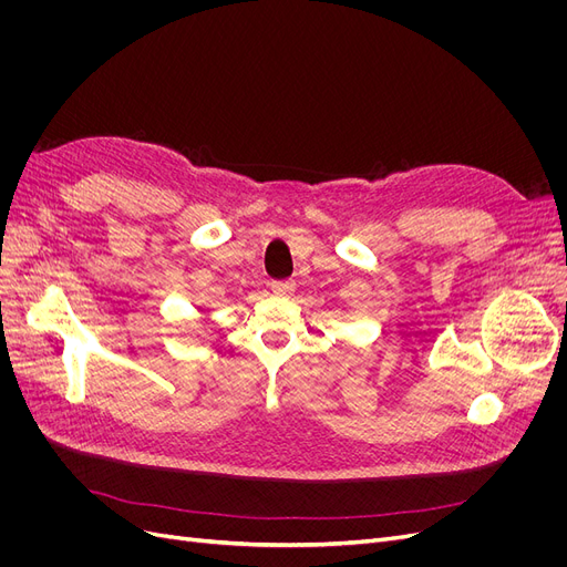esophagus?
<instances>
[{"mask_svg": "<svg viewBox=\"0 0 567 567\" xmlns=\"http://www.w3.org/2000/svg\"><path fill=\"white\" fill-rule=\"evenodd\" d=\"M293 280H274L271 282V291L278 296H289L293 291Z\"/></svg>", "mask_w": 567, "mask_h": 567, "instance_id": "esophagus-1", "label": "esophagus"}]
</instances>
